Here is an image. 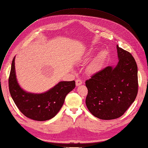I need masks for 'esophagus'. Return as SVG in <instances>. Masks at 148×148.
Segmentation results:
<instances>
[{"label":"esophagus","instance_id":"obj_1","mask_svg":"<svg viewBox=\"0 0 148 148\" xmlns=\"http://www.w3.org/2000/svg\"><path fill=\"white\" fill-rule=\"evenodd\" d=\"M75 82H76V86H80L81 84H82V83H83V82H82V80H81L80 79H76Z\"/></svg>","mask_w":148,"mask_h":148}]
</instances>
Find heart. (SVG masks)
Listing matches in <instances>:
<instances>
[{
	"instance_id": "b5f03b06",
	"label": "heart",
	"mask_w": 148,
	"mask_h": 148,
	"mask_svg": "<svg viewBox=\"0 0 148 148\" xmlns=\"http://www.w3.org/2000/svg\"><path fill=\"white\" fill-rule=\"evenodd\" d=\"M107 56V53L105 51L101 52L89 66V70L90 72L95 73L99 72L102 67L103 64Z\"/></svg>"
}]
</instances>
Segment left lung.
I'll list each match as a JSON object with an SVG mask.
<instances>
[{
  "label": "left lung",
  "mask_w": 148,
  "mask_h": 148,
  "mask_svg": "<svg viewBox=\"0 0 148 148\" xmlns=\"http://www.w3.org/2000/svg\"><path fill=\"white\" fill-rule=\"evenodd\" d=\"M119 62L106 67L86 81V104L96 118L110 120L123 116L138 94V68L134 58L117 45Z\"/></svg>",
  "instance_id": "left-lung-1"
}]
</instances>
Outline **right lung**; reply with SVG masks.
Listing matches in <instances>:
<instances>
[{
    "label": "right lung",
    "instance_id": "1",
    "mask_svg": "<svg viewBox=\"0 0 148 148\" xmlns=\"http://www.w3.org/2000/svg\"><path fill=\"white\" fill-rule=\"evenodd\" d=\"M14 57L8 78L10 95L19 111L27 118L38 121L51 119L62 106L66 95L75 88V81H61L43 94L26 92L19 86Z\"/></svg>",
    "mask_w": 148,
    "mask_h": 148
}]
</instances>
